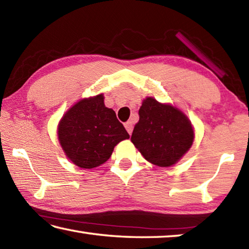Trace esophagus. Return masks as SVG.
<instances>
[{
  "instance_id": "34e87169",
  "label": "esophagus",
  "mask_w": 249,
  "mask_h": 249,
  "mask_svg": "<svg viewBox=\"0 0 249 249\" xmlns=\"http://www.w3.org/2000/svg\"><path fill=\"white\" fill-rule=\"evenodd\" d=\"M124 126H125L126 130H127V132H128V134H129V135L132 134V132H133V122H132V121H127V122H126V123L124 124Z\"/></svg>"
}]
</instances>
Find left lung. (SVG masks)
I'll return each mask as SVG.
<instances>
[{
  "label": "left lung",
  "instance_id": "obj_1",
  "mask_svg": "<svg viewBox=\"0 0 249 249\" xmlns=\"http://www.w3.org/2000/svg\"><path fill=\"white\" fill-rule=\"evenodd\" d=\"M138 114L140 121L130 141L147 161L158 167H171L191 148L195 129L179 108L148 96L142 100Z\"/></svg>",
  "mask_w": 249,
  "mask_h": 249
}]
</instances>
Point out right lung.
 <instances>
[{
    "instance_id": "add662e5",
    "label": "right lung",
    "mask_w": 249,
    "mask_h": 249,
    "mask_svg": "<svg viewBox=\"0 0 249 249\" xmlns=\"http://www.w3.org/2000/svg\"><path fill=\"white\" fill-rule=\"evenodd\" d=\"M57 135L67 158L82 169L107 161L114 147L129 138L115 112L105 107L103 94L74 103L59 121Z\"/></svg>"
}]
</instances>
